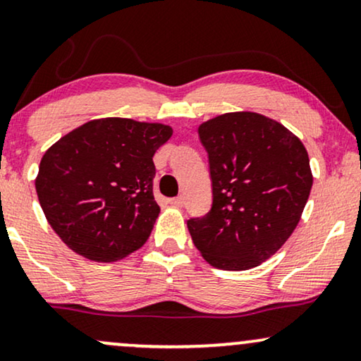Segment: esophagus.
<instances>
[{
  "mask_svg": "<svg viewBox=\"0 0 361 361\" xmlns=\"http://www.w3.org/2000/svg\"><path fill=\"white\" fill-rule=\"evenodd\" d=\"M168 203L173 204V207H183L185 198H183V196H176V198H170V200H168Z\"/></svg>",
  "mask_w": 361,
  "mask_h": 361,
  "instance_id": "1",
  "label": "esophagus"
}]
</instances>
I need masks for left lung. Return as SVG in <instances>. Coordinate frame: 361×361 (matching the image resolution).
<instances>
[{
	"instance_id": "1",
	"label": "left lung",
	"mask_w": 361,
	"mask_h": 361,
	"mask_svg": "<svg viewBox=\"0 0 361 361\" xmlns=\"http://www.w3.org/2000/svg\"><path fill=\"white\" fill-rule=\"evenodd\" d=\"M213 203L188 220L214 268L250 270L275 255L302 218L313 185L308 153L285 126L258 113H226L198 128Z\"/></svg>"
}]
</instances>
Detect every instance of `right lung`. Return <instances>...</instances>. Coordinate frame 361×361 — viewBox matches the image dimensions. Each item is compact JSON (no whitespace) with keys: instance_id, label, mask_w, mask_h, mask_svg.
<instances>
[{"instance_id":"add662e5","label":"right lung","mask_w":361,"mask_h":361,"mask_svg":"<svg viewBox=\"0 0 361 361\" xmlns=\"http://www.w3.org/2000/svg\"><path fill=\"white\" fill-rule=\"evenodd\" d=\"M171 133L159 123L103 118L44 153L36 193L48 223L73 252L115 262L145 245L159 213L153 154Z\"/></svg>"}]
</instances>
